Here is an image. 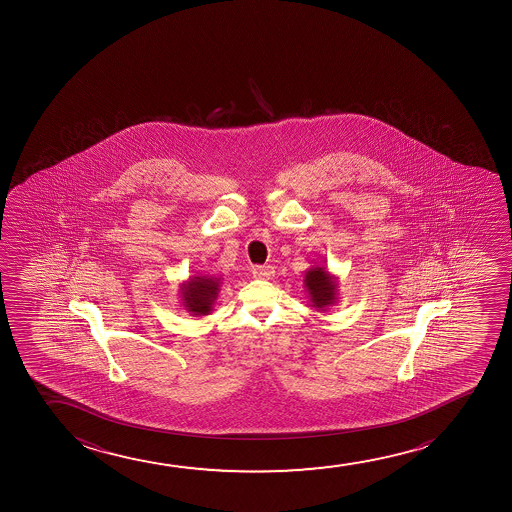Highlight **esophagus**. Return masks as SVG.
<instances>
[{
	"label": "esophagus",
	"mask_w": 512,
	"mask_h": 512,
	"mask_svg": "<svg viewBox=\"0 0 512 512\" xmlns=\"http://www.w3.org/2000/svg\"><path fill=\"white\" fill-rule=\"evenodd\" d=\"M253 278H259V280H269L273 276L274 271L271 266H255L252 269Z\"/></svg>",
	"instance_id": "34e87169"
}]
</instances>
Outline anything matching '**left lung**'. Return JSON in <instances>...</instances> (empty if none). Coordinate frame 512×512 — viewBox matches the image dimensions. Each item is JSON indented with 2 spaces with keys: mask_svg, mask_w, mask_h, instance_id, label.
Segmentation results:
<instances>
[{
  "mask_svg": "<svg viewBox=\"0 0 512 512\" xmlns=\"http://www.w3.org/2000/svg\"><path fill=\"white\" fill-rule=\"evenodd\" d=\"M304 288L308 292L311 308L316 311H327L337 302L339 292V278L330 273L327 267H309L304 273Z\"/></svg>",
  "mask_w": 512,
  "mask_h": 512,
  "instance_id": "8db88e82",
  "label": "left lung"
}]
</instances>
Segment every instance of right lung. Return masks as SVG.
Wrapping results in <instances>:
<instances>
[{"label":"right lung","mask_w":512,"mask_h":512,"mask_svg":"<svg viewBox=\"0 0 512 512\" xmlns=\"http://www.w3.org/2000/svg\"><path fill=\"white\" fill-rule=\"evenodd\" d=\"M220 283V278L208 274L190 276L189 280L183 281L178 294L185 311L190 313V316L210 315L220 292Z\"/></svg>","instance_id":"right-lung-1"}]
</instances>
